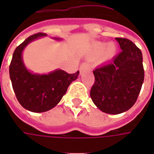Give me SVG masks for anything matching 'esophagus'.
<instances>
[{"label": "esophagus", "instance_id": "esophagus-1", "mask_svg": "<svg viewBox=\"0 0 154 154\" xmlns=\"http://www.w3.org/2000/svg\"><path fill=\"white\" fill-rule=\"evenodd\" d=\"M90 69V64L88 62H83L80 67V70L82 72V71H85V70H89Z\"/></svg>", "mask_w": 154, "mask_h": 154}]
</instances>
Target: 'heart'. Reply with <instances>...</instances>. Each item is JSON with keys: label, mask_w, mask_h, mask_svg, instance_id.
Returning <instances> with one entry per match:
<instances>
[{"label": "heart", "mask_w": 154, "mask_h": 154, "mask_svg": "<svg viewBox=\"0 0 154 154\" xmlns=\"http://www.w3.org/2000/svg\"><path fill=\"white\" fill-rule=\"evenodd\" d=\"M103 51V58L109 59L115 55L116 46L113 44H109L105 47L103 44H97L94 46V53L96 55H100Z\"/></svg>", "instance_id": "obj_1"}]
</instances>
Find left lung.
Returning a JSON list of instances; mask_svg holds the SVG:
<instances>
[{"label": "left lung", "mask_w": 154, "mask_h": 154, "mask_svg": "<svg viewBox=\"0 0 154 154\" xmlns=\"http://www.w3.org/2000/svg\"><path fill=\"white\" fill-rule=\"evenodd\" d=\"M122 51L111 62L93 70L90 95L104 113L117 115L136 102L144 80L142 53L129 39L116 38Z\"/></svg>", "instance_id": "obj_1"}]
</instances>
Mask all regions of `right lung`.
Instances as JSON below:
<instances>
[{"label":"right lung","instance_id":"obj_1","mask_svg":"<svg viewBox=\"0 0 154 154\" xmlns=\"http://www.w3.org/2000/svg\"><path fill=\"white\" fill-rule=\"evenodd\" d=\"M45 36L47 34L38 32L27 38L15 49L9 66L16 98L25 109L32 112H45L54 108L80 74L79 71L68 74L57 69L48 74H37L27 70L22 60V51L29 43Z\"/></svg>","mask_w":154,"mask_h":154}]
</instances>
